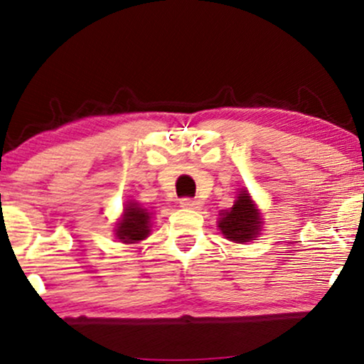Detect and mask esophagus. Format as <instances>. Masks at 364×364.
<instances>
[{"mask_svg": "<svg viewBox=\"0 0 364 364\" xmlns=\"http://www.w3.org/2000/svg\"><path fill=\"white\" fill-rule=\"evenodd\" d=\"M181 207L188 208V210H198V208H202V202L186 197V198H182V200H181Z\"/></svg>", "mask_w": 364, "mask_h": 364, "instance_id": "1", "label": "esophagus"}]
</instances>
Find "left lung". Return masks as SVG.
Segmentation results:
<instances>
[{"mask_svg": "<svg viewBox=\"0 0 364 364\" xmlns=\"http://www.w3.org/2000/svg\"><path fill=\"white\" fill-rule=\"evenodd\" d=\"M218 228L230 242L245 243L255 240L262 230V217L250 193L240 191L230 210L220 213Z\"/></svg>", "mask_w": 364, "mask_h": 364, "instance_id": "1", "label": "left lung"}]
</instances>
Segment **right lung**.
Instances as JSON below:
<instances>
[{"label":"right lung","mask_w":364,"mask_h":364,"mask_svg":"<svg viewBox=\"0 0 364 364\" xmlns=\"http://www.w3.org/2000/svg\"><path fill=\"white\" fill-rule=\"evenodd\" d=\"M151 212L137 202H127L122 217L116 223V237L122 243H137L151 233Z\"/></svg>","instance_id":"right-lung-1"}]
</instances>
